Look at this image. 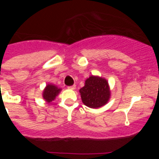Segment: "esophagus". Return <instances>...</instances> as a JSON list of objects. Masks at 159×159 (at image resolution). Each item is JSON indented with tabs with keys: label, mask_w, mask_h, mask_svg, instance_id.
<instances>
[{
	"label": "esophagus",
	"mask_w": 159,
	"mask_h": 159,
	"mask_svg": "<svg viewBox=\"0 0 159 159\" xmlns=\"http://www.w3.org/2000/svg\"><path fill=\"white\" fill-rule=\"evenodd\" d=\"M75 88H76V85H75V84H74V85L68 86V89H70V90H74V89H75Z\"/></svg>",
	"instance_id": "1"
}]
</instances>
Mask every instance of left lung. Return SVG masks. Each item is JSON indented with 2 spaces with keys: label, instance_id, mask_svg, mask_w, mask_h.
<instances>
[{
  "label": "left lung",
  "instance_id": "left-lung-1",
  "mask_svg": "<svg viewBox=\"0 0 159 159\" xmlns=\"http://www.w3.org/2000/svg\"><path fill=\"white\" fill-rule=\"evenodd\" d=\"M82 102L91 108H98L108 103L111 97L110 88L105 78L90 76L84 86L79 90Z\"/></svg>",
  "mask_w": 159,
  "mask_h": 159
}]
</instances>
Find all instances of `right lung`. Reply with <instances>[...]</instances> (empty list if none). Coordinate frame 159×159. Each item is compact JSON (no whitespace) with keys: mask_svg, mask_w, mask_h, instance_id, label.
Here are the masks:
<instances>
[{"mask_svg":"<svg viewBox=\"0 0 159 159\" xmlns=\"http://www.w3.org/2000/svg\"><path fill=\"white\" fill-rule=\"evenodd\" d=\"M61 91V89L57 88V86L48 84L43 91V98L48 103H50L55 99L56 96H57V94L60 93Z\"/></svg>","mask_w":159,"mask_h":159,"instance_id":"1","label":"right lung"}]
</instances>
